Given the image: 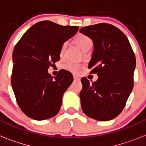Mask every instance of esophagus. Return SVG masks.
<instances>
[{"label": "esophagus", "mask_w": 146, "mask_h": 146, "mask_svg": "<svg viewBox=\"0 0 146 146\" xmlns=\"http://www.w3.org/2000/svg\"><path fill=\"white\" fill-rule=\"evenodd\" d=\"M73 79H74V80H76V81H79V77H77L76 76H73Z\"/></svg>", "instance_id": "esophagus-1"}]
</instances>
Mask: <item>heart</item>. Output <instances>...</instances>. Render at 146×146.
Returning a JSON list of instances; mask_svg holds the SVG:
<instances>
[{
	"mask_svg": "<svg viewBox=\"0 0 146 146\" xmlns=\"http://www.w3.org/2000/svg\"><path fill=\"white\" fill-rule=\"evenodd\" d=\"M75 42L80 46V48L84 52H87L93 46V41H92V39L90 37H88V35H84V34H78L75 37ZM66 45H67V43H64L62 45V49H61V52H60L61 56H62V54L64 53V49L66 47ZM82 67V64L81 63L72 62V61L67 62L65 64H64L63 65L64 69H65L66 70H68L70 72H72V73H79V71L80 70Z\"/></svg>",
	"mask_w": 146,
	"mask_h": 146,
	"instance_id": "obj_1",
	"label": "heart"
}]
</instances>
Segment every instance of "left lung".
<instances>
[{
	"label": "left lung",
	"mask_w": 146,
	"mask_h": 146,
	"mask_svg": "<svg viewBox=\"0 0 146 146\" xmlns=\"http://www.w3.org/2000/svg\"><path fill=\"white\" fill-rule=\"evenodd\" d=\"M79 32L94 42L88 68L98 76L97 81L92 83L82 78V109L92 119L111 120L122 112L133 89L135 55L128 38L111 24L88 26Z\"/></svg>",
	"instance_id": "left-lung-1"
}]
</instances>
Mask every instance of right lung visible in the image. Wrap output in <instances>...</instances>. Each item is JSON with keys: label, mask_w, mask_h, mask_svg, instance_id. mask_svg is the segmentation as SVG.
<instances>
[{"label": "right lung", "mask_w": 146, "mask_h": 146, "mask_svg": "<svg viewBox=\"0 0 146 146\" xmlns=\"http://www.w3.org/2000/svg\"><path fill=\"white\" fill-rule=\"evenodd\" d=\"M78 29L43 21L32 26L15 46L11 83L17 103L27 117L44 120L59 111L73 75L62 70L54 78L47 70L59 61L62 45Z\"/></svg>", "instance_id": "obj_1"}]
</instances>
